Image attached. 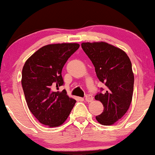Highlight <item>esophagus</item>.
Returning a JSON list of instances; mask_svg holds the SVG:
<instances>
[{"instance_id":"obj_1","label":"esophagus","mask_w":155,"mask_h":155,"mask_svg":"<svg viewBox=\"0 0 155 155\" xmlns=\"http://www.w3.org/2000/svg\"><path fill=\"white\" fill-rule=\"evenodd\" d=\"M85 100L87 102H91L93 101V97H92L91 95H87L85 97Z\"/></svg>"}]
</instances>
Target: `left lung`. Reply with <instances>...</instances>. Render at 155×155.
<instances>
[{"label":"left lung","instance_id":"left-lung-1","mask_svg":"<svg viewBox=\"0 0 155 155\" xmlns=\"http://www.w3.org/2000/svg\"><path fill=\"white\" fill-rule=\"evenodd\" d=\"M81 47L95 66L98 80L106 86L95 96L104 106L96 120L111 125L125 114L131 103L134 82L131 62L124 51L107 42H83Z\"/></svg>","mask_w":155,"mask_h":155}]
</instances>
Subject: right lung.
<instances>
[{
  "label": "right lung",
  "mask_w": 155,
  "mask_h": 155,
  "mask_svg": "<svg viewBox=\"0 0 155 155\" xmlns=\"http://www.w3.org/2000/svg\"><path fill=\"white\" fill-rule=\"evenodd\" d=\"M78 43L43 46L27 60L22 69L21 85L30 112L40 123L49 127L61 125L69 116L76 101L63 86L62 70L68 59L79 48Z\"/></svg>",
  "instance_id": "add662e5"
}]
</instances>
